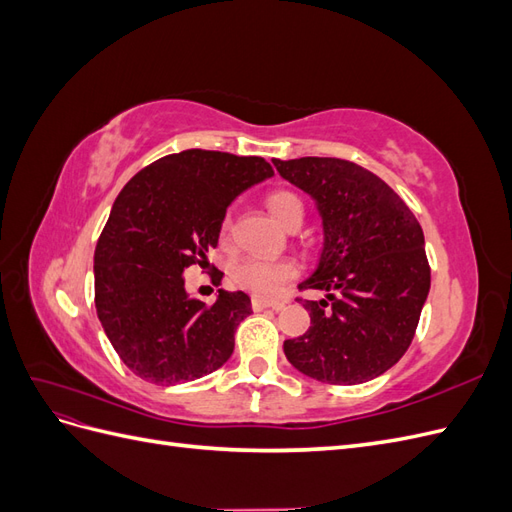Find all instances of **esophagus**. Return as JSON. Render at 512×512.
Returning a JSON list of instances; mask_svg holds the SVG:
<instances>
[{
  "mask_svg": "<svg viewBox=\"0 0 512 512\" xmlns=\"http://www.w3.org/2000/svg\"><path fill=\"white\" fill-rule=\"evenodd\" d=\"M252 307H254V312H262V309H267V307H280L277 303H273V301H267V299H260V297H254L252 299Z\"/></svg>",
  "mask_w": 512,
  "mask_h": 512,
  "instance_id": "esophagus-1",
  "label": "esophagus"
}]
</instances>
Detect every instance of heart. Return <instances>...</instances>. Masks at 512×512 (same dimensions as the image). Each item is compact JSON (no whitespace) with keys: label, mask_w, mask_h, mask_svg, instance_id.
Returning <instances> with one entry per match:
<instances>
[{"label":"heart","mask_w":512,"mask_h":512,"mask_svg":"<svg viewBox=\"0 0 512 512\" xmlns=\"http://www.w3.org/2000/svg\"><path fill=\"white\" fill-rule=\"evenodd\" d=\"M267 207L275 222L288 228L290 222L303 220V203L297 194L288 190H277L267 196ZM230 220L224 218L222 237L228 235ZM232 282L239 288L252 292L260 299H273L280 294L286 282L297 275V265L288 258H262V256H243L230 269Z\"/></svg>","instance_id":"obj_1"}]
</instances>
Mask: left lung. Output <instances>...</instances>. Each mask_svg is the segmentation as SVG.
Instances as JSON below:
<instances>
[{"mask_svg": "<svg viewBox=\"0 0 512 512\" xmlns=\"http://www.w3.org/2000/svg\"><path fill=\"white\" fill-rule=\"evenodd\" d=\"M277 173L316 200L324 243L301 290L305 335L286 339V359L327 384H361L391 369L412 344L431 271L423 228L380 177L339 158L273 160Z\"/></svg>", "mask_w": 512, "mask_h": 512, "instance_id": "1", "label": "left lung"}]
</instances>
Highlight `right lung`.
<instances>
[{
    "label": "right lung",
    "mask_w": 512,
    "mask_h": 512,
    "mask_svg": "<svg viewBox=\"0 0 512 512\" xmlns=\"http://www.w3.org/2000/svg\"><path fill=\"white\" fill-rule=\"evenodd\" d=\"M271 175L265 158L188 149L145 166L119 192L94 254L96 312L136 376L183 384L230 359L250 297L222 288L207 305L185 292L183 271L218 245L232 200Z\"/></svg>",
    "instance_id": "obj_1"
}]
</instances>
